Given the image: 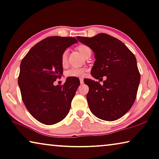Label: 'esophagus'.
<instances>
[{"label":"esophagus","instance_id":"obj_1","mask_svg":"<svg viewBox=\"0 0 159 159\" xmlns=\"http://www.w3.org/2000/svg\"><path fill=\"white\" fill-rule=\"evenodd\" d=\"M80 84H83L84 83V79H82V78H80Z\"/></svg>","mask_w":159,"mask_h":159}]
</instances>
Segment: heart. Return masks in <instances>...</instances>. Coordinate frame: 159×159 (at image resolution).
<instances>
[{
  "instance_id": "b5f03b06",
  "label": "heart",
  "mask_w": 159,
  "mask_h": 159,
  "mask_svg": "<svg viewBox=\"0 0 159 159\" xmlns=\"http://www.w3.org/2000/svg\"><path fill=\"white\" fill-rule=\"evenodd\" d=\"M78 51L80 52L83 56H86L88 53L91 52V48L86 45H80L77 47ZM68 58V51H65L63 52L62 56H61V63L63 66H65L67 63ZM86 69L84 68H73L68 70L66 72V75L67 77H82L85 75Z\"/></svg>"
}]
</instances>
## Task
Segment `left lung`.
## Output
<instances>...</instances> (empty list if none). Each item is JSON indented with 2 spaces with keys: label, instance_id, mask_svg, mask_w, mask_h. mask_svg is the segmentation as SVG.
<instances>
[{
  "label": "left lung",
  "instance_id": "1",
  "mask_svg": "<svg viewBox=\"0 0 159 159\" xmlns=\"http://www.w3.org/2000/svg\"><path fill=\"white\" fill-rule=\"evenodd\" d=\"M76 38L95 53L92 76L106 79L103 85L91 79L84 81L89 87L86 98L91 113L108 121L121 118L132 107L140 83L136 57L124 43L110 35Z\"/></svg>",
  "mask_w": 159,
  "mask_h": 159
}]
</instances>
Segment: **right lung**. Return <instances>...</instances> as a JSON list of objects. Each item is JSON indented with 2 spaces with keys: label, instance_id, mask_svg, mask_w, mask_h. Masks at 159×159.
<instances>
[{
  "label": "right lung",
  "instance_id": "right-lung-1",
  "mask_svg": "<svg viewBox=\"0 0 159 159\" xmlns=\"http://www.w3.org/2000/svg\"><path fill=\"white\" fill-rule=\"evenodd\" d=\"M75 38L51 36L38 43L21 61L18 86L27 110L39 122L53 125L64 119L80 85L76 77L54 86L63 74L61 56L76 43Z\"/></svg>",
  "mask_w": 159,
  "mask_h": 159
}]
</instances>
